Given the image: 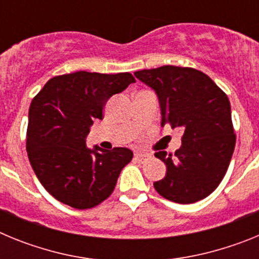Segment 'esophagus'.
I'll return each mask as SVG.
<instances>
[{"label":"esophagus","instance_id":"obj_1","mask_svg":"<svg viewBox=\"0 0 259 259\" xmlns=\"http://www.w3.org/2000/svg\"><path fill=\"white\" fill-rule=\"evenodd\" d=\"M146 157H148V155L144 154V153H140V152L135 153V159L139 162H144L146 159Z\"/></svg>","mask_w":259,"mask_h":259}]
</instances>
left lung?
<instances>
[{"label": "left lung", "mask_w": 259, "mask_h": 259, "mask_svg": "<svg viewBox=\"0 0 259 259\" xmlns=\"http://www.w3.org/2000/svg\"><path fill=\"white\" fill-rule=\"evenodd\" d=\"M135 76L157 93L162 127L183 131L182 146L174 154L155 153L167 167L155 191L178 203L207 197L227 172L236 144L227 95L191 67L162 66L136 71Z\"/></svg>", "instance_id": "left-lung-1"}]
</instances>
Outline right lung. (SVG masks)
Listing matches in <instances>:
<instances>
[{"mask_svg": "<svg viewBox=\"0 0 259 259\" xmlns=\"http://www.w3.org/2000/svg\"><path fill=\"white\" fill-rule=\"evenodd\" d=\"M135 81L130 72L77 71L50 79L32 100L27 154L37 179L59 202L91 209L113 193L134 153L88 149L85 139L93 120L104 118L107 100Z\"/></svg>", "mask_w": 259, "mask_h": 259, "instance_id": "add662e5", "label": "right lung"}]
</instances>
